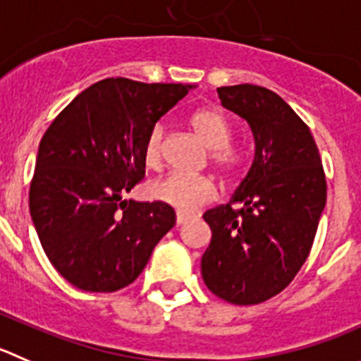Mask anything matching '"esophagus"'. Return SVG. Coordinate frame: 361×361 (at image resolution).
I'll return each mask as SVG.
<instances>
[{
    "label": "esophagus",
    "instance_id": "esophagus-1",
    "mask_svg": "<svg viewBox=\"0 0 361 361\" xmlns=\"http://www.w3.org/2000/svg\"><path fill=\"white\" fill-rule=\"evenodd\" d=\"M188 219H190V215L181 214V212H178V214H176V224H178V226H181V224H185V222H187Z\"/></svg>",
    "mask_w": 361,
    "mask_h": 361
}]
</instances>
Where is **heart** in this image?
<instances>
[{
  "instance_id": "1",
  "label": "heart",
  "mask_w": 361,
  "mask_h": 361,
  "mask_svg": "<svg viewBox=\"0 0 361 361\" xmlns=\"http://www.w3.org/2000/svg\"><path fill=\"white\" fill-rule=\"evenodd\" d=\"M190 126L197 139L210 149V161L222 178L235 180L244 169V154L228 146L231 130L221 112L214 109H201L192 114ZM164 153V128L154 126L144 144V164L149 169H158ZM151 197L178 212H194L210 203L217 190L210 178L169 174L151 185Z\"/></svg>"
}]
</instances>
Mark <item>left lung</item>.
<instances>
[{"mask_svg": "<svg viewBox=\"0 0 361 361\" xmlns=\"http://www.w3.org/2000/svg\"><path fill=\"white\" fill-rule=\"evenodd\" d=\"M217 94L247 123L255 157L231 200L204 212L212 240L201 274L217 298L258 305L287 287L308 258L326 207V176L308 126L278 94L251 83Z\"/></svg>", "mask_w": 361, "mask_h": 361, "instance_id": "obj_1", "label": "left lung"}]
</instances>
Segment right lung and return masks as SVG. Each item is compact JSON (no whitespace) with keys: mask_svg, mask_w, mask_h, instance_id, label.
<instances>
[{"mask_svg":"<svg viewBox=\"0 0 361 361\" xmlns=\"http://www.w3.org/2000/svg\"><path fill=\"white\" fill-rule=\"evenodd\" d=\"M190 89L101 80L74 97L44 133L30 214L46 257L80 290L128 287L176 224L169 204L123 196L146 174L149 131Z\"/></svg>","mask_w":361,"mask_h":361,"instance_id":"1","label":"right lung"}]
</instances>
